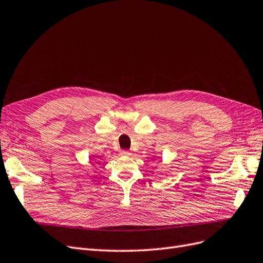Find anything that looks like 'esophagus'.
Here are the masks:
<instances>
[{"label":"esophagus","mask_w":263,"mask_h":263,"mask_svg":"<svg viewBox=\"0 0 263 263\" xmlns=\"http://www.w3.org/2000/svg\"><path fill=\"white\" fill-rule=\"evenodd\" d=\"M121 155H123V156H130L131 155V152H129V151H122L121 152Z\"/></svg>","instance_id":"esophagus-1"}]
</instances>
